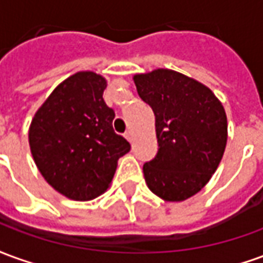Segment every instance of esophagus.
Here are the masks:
<instances>
[{"mask_svg": "<svg viewBox=\"0 0 263 263\" xmlns=\"http://www.w3.org/2000/svg\"><path fill=\"white\" fill-rule=\"evenodd\" d=\"M125 138L129 141V142H132L134 141V134H132L131 131H126L125 132Z\"/></svg>", "mask_w": 263, "mask_h": 263, "instance_id": "obj_1", "label": "esophagus"}]
</instances>
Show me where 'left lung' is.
I'll return each mask as SVG.
<instances>
[{"label": "left lung", "mask_w": 263, "mask_h": 263, "mask_svg": "<svg viewBox=\"0 0 263 263\" xmlns=\"http://www.w3.org/2000/svg\"><path fill=\"white\" fill-rule=\"evenodd\" d=\"M138 94L155 114L158 154L143 165L149 190L166 201L198 193L220 165L227 115L214 92L169 69L135 74Z\"/></svg>", "instance_id": "8db88e82"}]
</instances>
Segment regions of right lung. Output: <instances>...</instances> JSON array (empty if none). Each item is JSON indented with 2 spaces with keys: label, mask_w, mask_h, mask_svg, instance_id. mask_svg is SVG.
Returning <instances> with one entry per match:
<instances>
[{
  "label": "right lung",
  "mask_w": 263,
  "mask_h": 263,
  "mask_svg": "<svg viewBox=\"0 0 263 263\" xmlns=\"http://www.w3.org/2000/svg\"><path fill=\"white\" fill-rule=\"evenodd\" d=\"M107 81L79 71L56 87L37 109L29 146L37 169L66 197L87 201L108 189L117 162L131 145L112 129L114 109L103 98Z\"/></svg>",
  "instance_id": "1"
}]
</instances>
